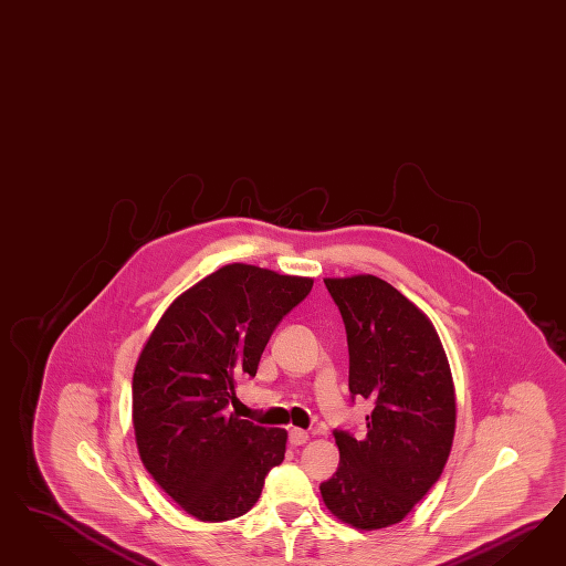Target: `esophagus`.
Wrapping results in <instances>:
<instances>
[{"label":"esophagus","mask_w":566,"mask_h":566,"mask_svg":"<svg viewBox=\"0 0 566 566\" xmlns=\"http://www.w3.org/2000/svg\"><path fill=\"white\" fill-rule=\"evenodd\" d=\"M308 440V433L305 429L291 428L289 429V442L292 446H303Z\"/></svg>","instance_id":"esophagus-1"}]
</instances>
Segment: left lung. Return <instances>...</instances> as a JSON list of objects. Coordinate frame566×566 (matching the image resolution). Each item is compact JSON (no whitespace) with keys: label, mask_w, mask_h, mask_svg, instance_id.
Here are the masks:
<instances>
[{"label":"left lung","mask_w":566,"mask_h":566,"mask_svg":"<svg viewBox=\"0 0 566 566\" xmlns=\"http://www.w3.org/2000/svg\"><path fill=\"white\" fill-rule=\"evenodd\" d=\"M348 343L350 398L374 411L355 438L334 429L336 473L319 485L332 514L357 530L400 523L444 471L457 423L444 348L426 313L376 275L327 277Z\"/></svg>","instance_id":"left-lung-1"}]
</instances>
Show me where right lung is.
I'll return each mask as SVG.
<instances>
[{
    "mask_svg": "<svg viewBox=\"0 0 566 566\" xmlns=\"http://www.w3.org/2000/svg\"><path fill=\"white\" fill-rule=\"evenodd\" d=\"M311 277L232 263L180 294L145 344L133 376L138 454L157 485L199 521L249 513L284 461V429L228 415L240 377H255L277 324Z\"/></svg>",
    "mask_w": 566,
    "mask_h": 566,
    "instance_id": "right-lung-1",
    "label": "right lung"
}]
</instances>
